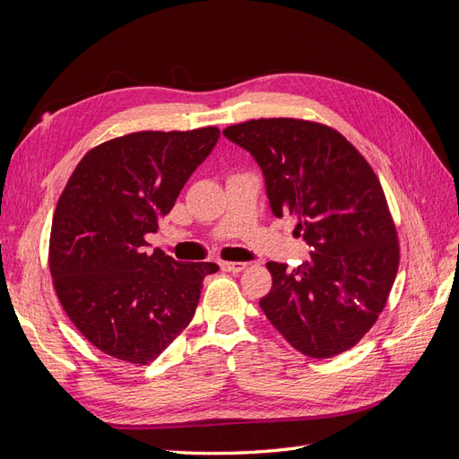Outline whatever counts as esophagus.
Returning <instances> with one entry per match:
<instances>
[{
	"label": "esophagus",
	"mask_w": 459,
	"mask_h": 459,
	"mask_svg": "<svg viewBox=\"0 0 459 459\" xmlns=\"http://www.w3.org/2000/svg\"><path fill=\"white\" fill-rule=\"evenodd\" d=\"M245 266H247V264H243V262H221L220 264L221 270L231 272V273H238V272L245 270Z\"/></svg>",
	"instance_id": "1"
}]
</instances>
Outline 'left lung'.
<instances>
[{
	"instance_id": "8db88e82",
	"label": "left lung",
	"mask_w": 459,
	"mask_h": 459,
	"mask_svg": "<svg viewBox=\"0 0 459 459\" xmlns=\"http://www.w3.org/2000/svg\"><path fill=\"white\" fill-rule=\"evenodd\" d=\"M264 174L272 212L299 218L310 258L268 262L260 308L285 341L331 358L362 339L383 312L398 272V235L383 187L358 149L324 124L258 118L224 130Z\"/></svg>"
}]
</instances>
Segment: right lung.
<instances>
[{"mask_svg":"<svg viewBox=\"0 0 459 459\" xmlns=\"http://www.w3.org/2000/svg\"><path fill=\"white\" fill-rule=\"evenodd\" d=\"M220 130L135 132L88 151L61 193L49 238L55 293L95 349L149 364L182 333L214 262L147 253Z\"/></svg>","mask_w":459,"mask_h":459,"instance_id":"add662e5","label":"right lung"}]
</instances>
